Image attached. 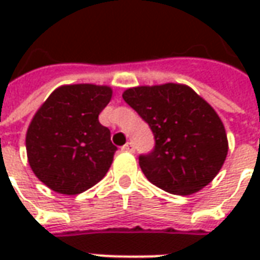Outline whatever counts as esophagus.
Instances as JSON below:
<instances>
[{
  "instance_id": "34e87169",
  "label": "esophagus",
  "mask_w": 260,
  "mask_h": 260,
  "mask_svg": "<svg viewBox=\"0 0 260 260\" xmlns=\"http://www.w3.org/2000/svg\"><path fill=\"white\" fill-rule=\"evenodd\" d=\"M121 150H122V152L134 153V150H135V147H134V145H132V143H126V145H124V146L121 147Z\"/></svg>"
}]
</instances>
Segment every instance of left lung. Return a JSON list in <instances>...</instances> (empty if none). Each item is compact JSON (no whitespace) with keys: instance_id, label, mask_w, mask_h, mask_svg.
<instances>
[{"instance_id":"obj_1","label":"left lung","mask_w":260,"mask_h":260,"mask_svg":"<svg viewBox=\"0 0 260 260\" xmlns=\"http://www.w3.org/2000/svg\"><path fill=\"white\" fill-rule=\"evenodd\" d=\"M122 97L154 134V150L139 157L147 180L174 195H192L212 182L229 141L223 121L203 97L182 83L135 86Z\"/></svg>"}]
</instances>
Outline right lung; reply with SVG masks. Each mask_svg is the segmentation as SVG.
I'll list each match as a JSON object with an SVG mask.
<instances>
[{
	"instance_id": "right-lung-1",
	"label": "right lung",
	"mask_w": 260,
	"mask_h": 260,
	"mask_svg": "<svg viewBox=\"0 0 260 260\" xmlns=\"http://www.w3.org/2000/svg\"><path fill=\"white\" fill-rule=\"evenodd\" d=\"M113 97L106 85H62L33 115L26 132L31 171L62 195H78L107 174L117 147L99 114Z\"/></svg>"
}]
</instances>
